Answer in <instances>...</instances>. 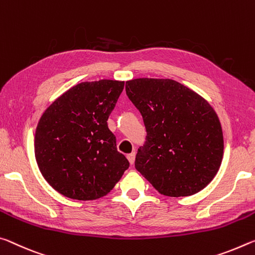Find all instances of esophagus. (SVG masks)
<instances>
[{"instance_id": "1", "label": "esophagus", "mask_w": 255, "mask_h": 255, "mask_svg": "<svg viewBox=\"0 0 255 255\" xmlns=\"http://www.w3.org/2000/svg\"><path fill=\"white\" fill-rule=\"evenodd\" d=\"M128 161H130V164H131V165L134 164V160H135V153H134V152H132V153H130V155H128Z\"/></svg>"}]
</instances>
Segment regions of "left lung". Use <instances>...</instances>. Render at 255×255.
<instances>
[{
  "mask_svg": "<svg viewBox=\"0 0 255 255\" xmlns=\"http://www.w3.org/2000/svg\"><path fill=\"white\" fill-rule=\"evenodd\" d=\"M125 90L147 130L135 157L137 172L168 197L204 189L224 155L222 125L210 104L172 79H134Z\"/></svg>",
  "mask_w": 255,
  "mask_h": 255,
  "instance_id": "obj_1",
  "label": "left lung"
}]
</instances>
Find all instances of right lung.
I'll use <instances>...</instances> for the list:
<instances>
[{"label": "right lung", "instance_id": "1", "mask_svg": "<svg viewBox=\"0 0 255 255\" xmlns=\"http://www.w3.org/2000/svg\"><path fill=\"white\" fill-rule=\"evenodd\" d=\"M124 81L81 82L44 112L35 134V157L44 178L58 193L74 200L106 195L128 168L116 148L108 116Z\"/></svg>", "mask_w": 255, "mask_h": 255}]
</instances>
